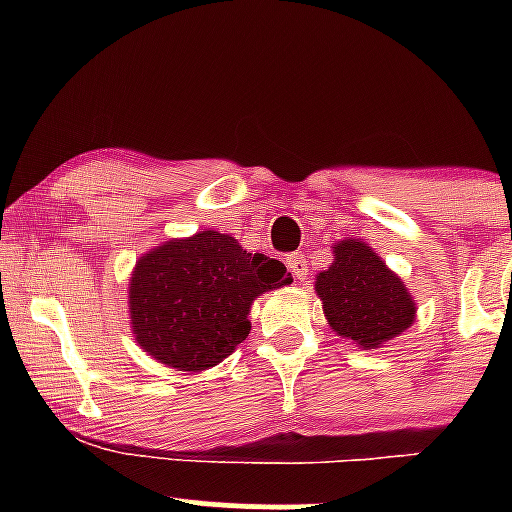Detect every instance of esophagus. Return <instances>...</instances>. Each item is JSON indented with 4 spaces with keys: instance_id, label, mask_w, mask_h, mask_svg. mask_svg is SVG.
Returning <instances> with one entry per match:
<instances>
[{
    "instance_id": "34e87169",
    "label": "esophagus",
    "mask_w": 512,
    "mask_h": 512,
    "mask_svg": "<svg viewBox=\"0 0 512 512\" xmlns=\"http://www.w3.org/2000/svg\"><path fill=\"white\" fill-rule=\"evenodd\" d=\"M284 264L289 267V272L296 276L298 281H303L305 274H308V262H305V257L298 255V252H291V255H286Z\"/></svg>"
}]
</instances>
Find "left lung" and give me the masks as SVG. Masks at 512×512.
<instances>
[{
	"mask_svg": "<svg viewBox=\"0 0 512 512\" xmlns=\"http://www.w3.org/2000/svg\"><path fill=\"white\" fill-rule=\"evenodd\" d=\"M315 289L332 330L363 349H378L414 322L416 308L404 281L358 240L337 243L334 262L317 276Z\"/></svg>",
	"mask_w": 512,
	"mask_h": 512,
	"instance_id": "8db88e82",
	"label": "left lung"
}]
</instances>
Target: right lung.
Listing matches in <instances>:
<instances>
[{"instance_id": "add662e5", "label": "right lung", "mask_w": 512, "mask_h": 512, "mask_svg": "<svg viewBox=\"0 0 512 512\" xmlns=\"http://www.w3.org/2000/svg\"><path fill=\"white\" fill-rule=\"evenodd\" d=\"M291 281L286 267L231 236L202 231L151 250L129 281V315L149 356L178 370H207L250 334V305Z\"/></svg>"}]
</instances>
